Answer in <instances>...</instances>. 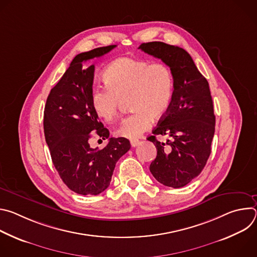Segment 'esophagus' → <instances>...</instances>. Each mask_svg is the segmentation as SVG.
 Wrapping results in <instances>:
<instances>
[{
  "instance_id": "1",
  "label": "esophagus",
  "mask_w": 257,
  "mask_h": 257,
  "mask_svg": "<svg viewBox=\"0 0 257 257\" xmlns=\"http://www.w3.org/2000/svg\"><path fill=\"white\" fill-rule=\"evenodd\" d=\"M130 143H131L132 148H135V146H137V145L140 143V141H139L138 139H132V140L130 141Z\"/></svg>"
}]
</instances>
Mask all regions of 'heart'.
<instances>
[{"mask_svg": "<svg viewBox=\"0 0 257 257\" xmlns=\"http://www.w3.org/2000/svg\"><path fill=\"white\" fill-rule=\"evenodd\" d=\"M102 79L105 86H95L90 93L95 115L106 122L113 121L127 98L133 111L116 129L120 137L139 138L151 128L154 118L166 115L172 104L174 76L163 63L120 58L106 67Z\"/></svg>", "mask_w": 257, "mask_h": 257, "instance_id": "obj_1", "label": "heart"}]
</instances>
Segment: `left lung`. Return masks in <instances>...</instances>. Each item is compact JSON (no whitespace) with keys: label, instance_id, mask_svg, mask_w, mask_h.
Masks as SVG:
<instances>
[{"label":"left lung","instance_id":"left-lung-1","mask_svg":"<svg viewBox=\"0 0 257 257\" xmlns=\"http://www.w3.org/2000/svg\"><path fill=\"white\" fill-rule=\"evenodd\" d=\"M138 49L161 59L173 73L172 104L148 140L158 151L150 167L153 176L165 186L180 188L201 173L211 153L215 116L209 85L184 49L162 42L144 43ZM157 135L171 139L161 143Z\"/></svg>","mask_w":257,"mask_h":257}]
</instances>
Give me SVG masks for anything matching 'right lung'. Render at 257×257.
Instances as JSON below:
<instances>
[{
	"mask_svg": "<svg viewBox=\"0 0 257 257\" xmlns=\"http://www.w3.org/2000/svg\"><path fill=\"white\" fill-rule=\"evenodd\" d=\"M116 47H101L77 55L51 89L45 106L44 130L53 164L68 188L81 195L104 191L116 163L131 148L124 137L109 138L102 150L89 145L93 134L106 139L109 132L98 121L90 102L94 65L85 68L82 64Z\"/></svg>",
	"mask_w": 257,
	"mask_h": 257,
	"instance_id": "obj_1",
	"label": "right lung"
}]
</instances>
